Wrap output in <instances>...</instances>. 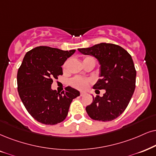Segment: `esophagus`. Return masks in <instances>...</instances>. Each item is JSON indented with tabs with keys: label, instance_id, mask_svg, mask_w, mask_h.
<instances>
[{
	"label": "esophagus",
	"instance_id": "esophagus-1",
	"mask_svg": "<svg viewBox=\"0 0 156 156\" xmlns=\"http://www.w3.org/2000/svg\"><path fill=\"white\" fill-rule=\"evenodd\" d=\"M80 96H84L85 95V92H80Z\"/></svg>",
	"mask_w": 156,
	"mask_h": 156
}]
</instances>
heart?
<instances>
[{
  "label": "heart",
  "mask_w": 156,
  "mask_h": 156,
  "mask_svg": "<svg viewBox=\"0 0 156 156\" xmlns=\"http://www.w3.org/2000/svg\"><path fill=\"white\" fill-rule=\"evenodd\" d=\"M89 60L94 61V62H95L94 59L91 58V57H86V58H84L83 62L84 61H89ZM68 61H66V62L64 63L63 65L64 70H66L67 66H68ZM88 83H89V80L85 79V78H83L81 77H76V78H74L73 79H72L71 81H70V84H71L72 86H73V87L76 88H78V89H82V90L87 88V86H88Z\"/></svg>",
  "instance_id": "b5f03b06"
}]
</instances>
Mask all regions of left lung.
<instances>
[{"instance_id":"1","label":"left lung","mask_w":156,"mask_h":156,"mask_svg":"<svg viewBox=\"0 0 156 156\" xmlns=\"http://www.w3.org/2000/svg\"><path fill=\"white\" fill-rule=\"evenodd\" d=\"M78 50L97 59L100 78L93 88L106 90L102 97L93 96V102L86 106V112L97 121L116 119L127 108L135 91L136 70L131 55L122 47L110 43H100Z\"/></svg>"}]
</instances>
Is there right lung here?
Instances as JSON below:
<instances>
[{
  "mask_svg": "<svg viewBox=\"0 0 156 156\" xmlns=\"http://www.w3.org/2000/svg\"><path fill=\"white\" fill-rule=\"evenodd\" d=\"M75 52L39 46L23 59L17 73L18 92L30 115L40 123L52 125L63 121L73 99L80 96L70 86L61 94L51 88L53 79L62 75V66Z\"/></svg>",
  "mask_w": 156,
  "mask_h": 156,
  "instance_id": "right-lung-1",
  "label": "right lung"
}]
</instances>
